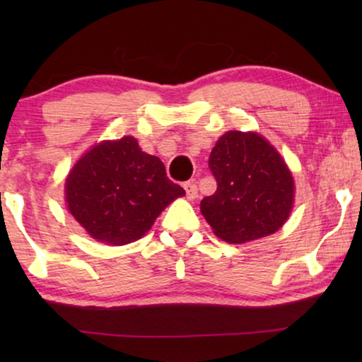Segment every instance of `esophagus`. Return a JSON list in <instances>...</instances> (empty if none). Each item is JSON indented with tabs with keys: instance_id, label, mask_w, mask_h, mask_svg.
Instances as JSON below:
<instances>
[{
	"instance_id": "obj_1",
	"label": "esophagus",
	"mask_w": 362,
	"mask_h": 362,
	"mask_svg": "<svg viewBox=\"0 0 362 362\" xmlns=\"http://www.w3.org/2000/svg\"><path fill=\"white\" fill-rule=\"evenodd\" d=\"M185 189H186L187 199H196V196H197V186H196V182L187 181L186 185H185Z\"/></svg>"
}]
</instances>
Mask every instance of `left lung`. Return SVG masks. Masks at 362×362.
<instances>
[{
    "mask_svg": "<svg viewBox=\"0 0 362 362\" xmlns=\"http://www.w3.org/2000/svg\"><path fill=\"white\" fill-rule=\"evenodd\" d=\"M217 189L201 201L216 235L230 244L274 234L293 206V177L279 151L257 133L227 132L212 148Z\"/></svg>",
    "mask_w": 362,
    "mask_h": 362,
    "instance_id": "left-lung-1",
    "label": "left lung"
}]
</instances>
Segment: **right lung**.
Wrapping results in <instances>:
<instances>
[{"label": "right lung", "mask_w": 362, "mask_h": 362, "mask_svg": "<svg viewBox=\"0 0 362 362\" xmlns=\"http://www.w3.org/2000/svg\"><path fill=\"white\" fill-rule=\"evenodd\" d=\"M185 194L166 176L160 158L141 151L133 136L93 146L66 181L71 214L93 239L110 245L140 239L160 212Z\"/></svg>", "instance_id": "right-lung-1"}]
</instances>
